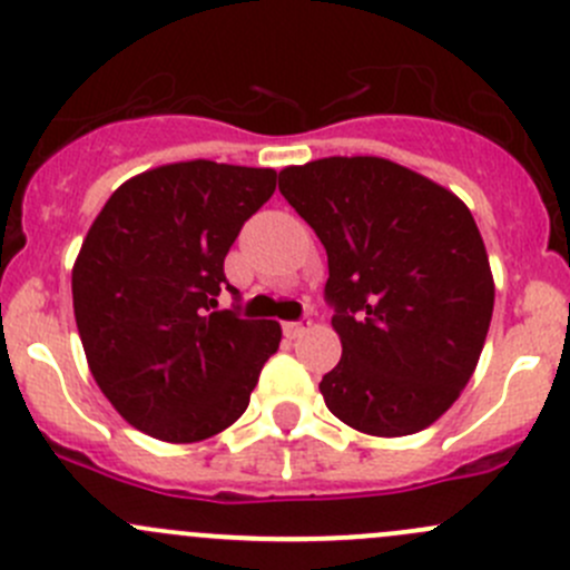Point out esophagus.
Segmentation results:
<instances>
[{"label":"esophagus","mask_w":570,"mask_h":570,"mask_svg":"<svg viewBox=\"0 0 570 570\" xmlns=\"http://www.w3.org/2000/svg\"><path fill=\"white\" fill-rule=\"evenodd\" d=\"M303 331H306V325H303V322H284V333L289 338H297Z\"/></svg>","instance_id":"34e87169"}]
</instances>
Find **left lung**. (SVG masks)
Returning <instances> with one entry per match:
<instances>
[{
  "label": "left lung",
  "mask_w": 570,
  "mask_h": 570,
  "mask_svg": "<svg viewBox=\"0 0 570 570\" xmlns=\"http://www.w3.org/2000/svg\"><path fill=\"white\" fill-rule=\"evenodd\" d=\"M278 189L327 253L342 361L327 411L370 435L430 428L461 396L493 314L480 228L450 189L381 157L284 168Z\"/></svg>",
  "instance_id": "obj_1"
}]
</instances>
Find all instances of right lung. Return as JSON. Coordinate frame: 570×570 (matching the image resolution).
Returning <instances> with one entry per match:
<instances>
[{
	"label": "right lung",
	"mask_w": 570,
	"mask_h": 570,
	"mask_svg": "<svg viewBox=\"0 0 570 570\" xmlns=\"http://www.w3.org/2000/svg\"><path fill=\"white\" fill-rule=\"evenodd\" d=\"M273 168L209 159L120 184L90 226L71 275L90 372L142 433L193 444L237 422L281 325L217 312L226 253L275 193Z\"/></svg>",
	"instance_id": "add662e5"
}]
</instances>
